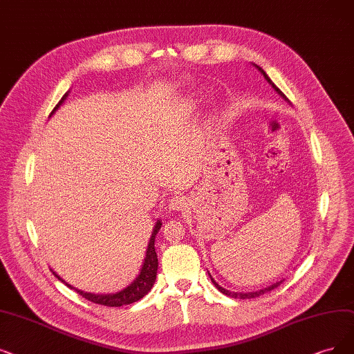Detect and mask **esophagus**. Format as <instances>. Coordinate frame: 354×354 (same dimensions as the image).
Listing matches in <instances>:
<instances>
[{"mask_svg":"<svg viewBox=\"0 0 354 354\" xmlns=\"http://www.w3.org/2000/svg\"><path fill=\"white\" fill-rule=\"evenodd\" d=\"M186 205H187V201L185 199V197L183 196H174L171 201H169V203H168V209L169 210H183L186 207Z\"/></svg>","mask_w":354,"mask_h":354,"instance_id":"obj_1","label":"esophagus"}]
</instances>
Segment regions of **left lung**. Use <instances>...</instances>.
Returning a JSON list of instances; mask_svg holds the SVG:
<instances>
[{
	"mask_svg": "<svg viewBox=\"0 0 354 354\" xmlns=\"http://www.w3.org/2000/svg\"><path fill=\"white\" fill-rule=\"evenodd\" d=\"M254 66H256L259 71H260V73L264 75V78L267 80V82L268 84H270V86L274 88V91L277 93V94H280L281 97H283L285 98V100H288V98H286V95L283 94V93H281L276 86H274V84H273V81L270 80V78H268V75L264 73V71H263V68H260L259 65H254ZM209 276H210V273H209ZM210 280H212V283H214L215 286H216V289L219 290V292H222L223 295H228V296H231V298H239V299H251V298H257V296H260V295H263V293H266V292H270V290H273L274 288H277L280 283H281V280L280 281H276V283H273L272 286H268V288H264V289H260V290H257V292H248V293H236V292H230V290H226L225 288H222L219 283H216V281L214 280V277H212L210 276Z\"/></svg>",
	"mask_w": 354,
	"mask_h": 354,
	"instance_id": "left-lung-1",
	"label": "left lung"
}]
</instances>
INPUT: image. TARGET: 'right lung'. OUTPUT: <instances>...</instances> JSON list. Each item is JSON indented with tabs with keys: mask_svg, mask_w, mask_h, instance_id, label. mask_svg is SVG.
I'll return each instance as SVG.
<instances>
[{
	"mask_svg": "<svg viewBox=\"0 0 354 354\" xmlns=\"http://www.w3.org/2000/svg\"><path fill=\"white\" fill-rule=\"evenodd\" d=\"M69 93V91H68ZM68 93H65V95L61 98V102L56 104V107L52 110L50 115L58 110V107L64 103V100L66 98ZM162 222L157 221L155 223L153 230H152V235L149 238V243H148V248H147V256H145V261L142 264V268H140V273L138 274V277L132 281V283L122 289L120 292L116 293H107V295H95V293H88V292H82L80 289H75L71 285H68L66 281L56 274L55 272H52L55 274V277H58V280L64 281V283L74 289L77 293H80L82 298H86L94 304L98 305H104V306H123V305H129L133 302H138L139 299H142L144 296L152 289L153 283H155V279H157V270H158V257H157V251H155V236H157L160 228H161Z\"/></svg>",
	"mask_w": 354,
	"mask_h": 354,
	"instance_id": "obj_1",
	"label": "right lung"
}]
</instances>
